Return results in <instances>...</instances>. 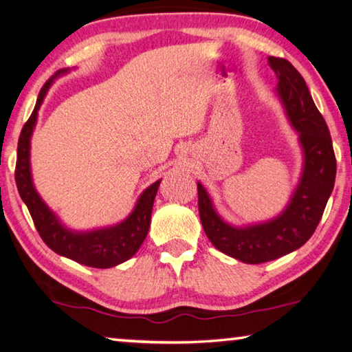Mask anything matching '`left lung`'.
Here are the masks:
<instances>
[{
    "label": "left lung",
    "mask_w": 352,
    "mask_h": 352,
    "mask_svg": "<svg viewBox=\"0 0 352 352\" xmlns=\"http://www.w3.org/2000/svg\"><path fill=\"white\" fill-rule=\"evenodd\" d=\"M283 104L302 151V170L287 206L265 222L236 226L219 216L200 182L199 212L208 239L219 252L245 264H262L295 252L311 239L336 183L337 163L326 122L302 76L285 58L269 57Z\"/></svg>",
    "instance_id": "1"
}]
</instances>
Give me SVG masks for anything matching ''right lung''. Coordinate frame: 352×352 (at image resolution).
Masks as SVG:
<instances>
[{
	"mask_svg": "<svg viewBox=\"0 0 352 352\" xmlns=\"http://www.w3.org/2000/svg\"><path fill=\"white\" fill-rule=\"evenodd\" d=\"M68 68L57 71L47 80L38 93L37 104L31 118L23 127L16 148V168L15 182L19 188L20 197L25 201L31 217L35 223L38 234L52 252L73 259L79 264L94 269H110L126 262L138 252L141 243L144 242L151 226V216L153 200L162 180L155 182L151 186L142 190L136 200L132 212L116 225L94 228L88 231H76L62 223L56 212L47 206L40 197L32 182L31 172V138L37 124L38 110L52 83L63 74L68 73Z\"/></svg>",
	"mask_w": 352,
	"mask_h": 352,
	"instance_id": "obj_1",
	"label": "right lung"
}]
</instances>
